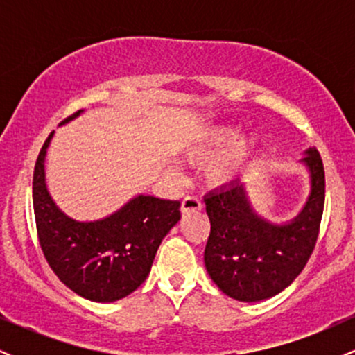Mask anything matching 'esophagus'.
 I'll use <instances>...</instances> for the list:
<instances>
[{"label":"esophagus","mask_w":355,"mask_h":355,"mask_svg":"<svg viewBox=\"0 0 355 355\" xmlns=\"http://www.w3.org/2000/svg\"><path fill=\"white\" fill-rule=\"evenodd\" d=\"M202 210V202L197 197H185L182 202V214H190V211Z\"/></svg>","instance_id":"34e87169"}]
</instances>
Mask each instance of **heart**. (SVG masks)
Here are the masks:
<instances>
[{"label":"heart","mask_w":355,"mask_h":355,"mask_svg":"<svg viewBox=\"0 0 355 355\" xmlns=\"http://www.w3.org/2000/svg\"><path fill=\"white\" fill-rule=\"evenodd\" d=\"M187 158L202 164V180L210 190L240 185L257 172L262 162V138L257 133L242 135L237 125H217L187 148Z\"/></svg>","instance_id":"1"}]
</instances>
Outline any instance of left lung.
Returning a JSON list of instances; mask_svg holds the SVG:
<instances>
[{
  "instance_id": "1",
  "label": "left lung",
  "mask_w": 355,
  "mask_h": 355,
  "mask_svg": "<svg viewBox=\"0 0 355 355\" xmlns=\"http://www.w3.org/2000/svg\"><path fill=\"white\" fill-rule=\"evenodd\" d=\"M299 162L309 195L299 214L272 222L254 209L247 183L205 195L210 220L203 262L210 279L239 302H260L287 288L307 263L319 234L325 197L320 155L313 146Z\"/></svg>"
}]
</instances>
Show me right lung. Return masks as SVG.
<instances>
[{"instance_id":"add662e5","label":"right lung","mask_w":355,"mask_h":355,"mask_svg":"<svg viewBox=\"0 0 355 355\" xmlns=\"http://www.w3.org/2000/svg\"><path fill=\"white\" fill-rule=\"evenodd\" d=\"M53 135L44 141L33 175L42 250L53 272L75 294L92 302H115L145 282L162 240L182 217L180 202L138 193L103 218L70 217L56 205L46 185L44 160Z\"/></svg>"}]
</instances>
